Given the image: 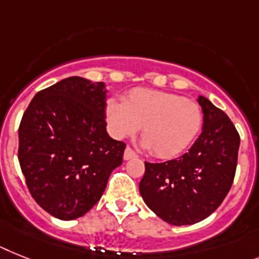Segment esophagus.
Segmentation results:
<instances>
[{
    "label": "esophagus",
    "instance_id": "obj_1",
    "mask_svg": "<svg viewBox=\"0 0 259 259\" xmlns=\"http://www.w3.org/2000/svg\"><path fill=\"white\" fill-rule=\"evenodd\" d=\"M135 157H138V153L135 152L131 147H127L124 151V160H131V159H135Z\"/></svg>",
    "mask_w": 259,
    "mask_h": 259
}]
</instances>
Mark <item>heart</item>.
I'll list each match as a JSON object with an SVG mask.
<instances>
[{
  "mask_svg": "<svg viewBox=\"0 0 259 259\" xmlns=\"http://www.w3.org/2000/svg\"><path fill=\"white\" fill-rule=\"evenodd\" d=\"M106 115L116 138L131 136L142 127V138L157 157L169 159L189 147L202 125L201 107L176 94L134 89L123 98L107 102Z\"/></svg>",
  "mask_w": 259,
  "mask_h": 259,
  "instance_id": "1",
  "label": "heart"
}]
</instances>
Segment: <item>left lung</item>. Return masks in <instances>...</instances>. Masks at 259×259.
Here are the masks:
<instances>
[{"label":"left lung","mask_w":259,"mask_h":259,"mask_svg":"<svg viewBox=\"0 0 259 259\" xmlns=\"http://www.w3.org/2000/svg\"><path fill=\"white\" fill-rule=\"evenodd\" d=\"M204 125L187 153L164 163L145 161L139 184L143 200L175 226L192 225L210 215L229 193L236 176L240 134L222 110L200 96Z\"/></svg>","instance_id":"1"}]
</instances>
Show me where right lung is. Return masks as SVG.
Returning a JSON list of instances; mask_svg holds the SVG:
<instances>
[{
  "mask_svg": "<svg viewBox=\"0 0 259 259\" xmlns=\"http://www.w3.org/2000/svg\"><path fill=\"white\" fill-rule=\"evenodd\" d=\"M103 82L70 76L40 90L19 123L18 160L40 208L75 220L99 201L125 143L106 131Z\"/></svg>",
  "mask_w": 259,
  "mask_h": 259,
  "instance_id": "right-lung-1",
  "label": "right lung"
}]
</instances>
